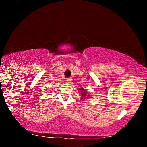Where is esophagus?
Instances as JSON below:
<instances>
[{"mask_svg": "<svg viewBox=\"0 0 147 147\" xmlns=\"http://www.w3.org/2000/svg\"><path fill=\"white\" fill-rule=\"evenodd\" d=\"M65 81L67 82H69L71 81V79L70 78H66Z\"/></svg>", "mask_w": 147, "mask_h": 147, "instance_id": "34e87169", "label": "esophagus"}]
</instances>
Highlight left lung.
Here are the masks:
<instances>
[{"label": "left lung", "mask_w": 147, "mask_h": 147, "mask_svg": "<svg viewBox=\"0 0 147 147\" xmlns=\"http://www.w3.org/2000/svg\"><path fill=\"white\" fill-rule=\"evenodd\" d=\"M80 90H81V94H82V95L83 96L82 97H84V96H86L87 94H86V93L85 92V89H83L82 88V89H80ZM84 98H86V97H84Z\"/></svg>", "instance_id": "left-lung-1"}]
</instances>
